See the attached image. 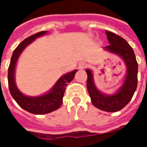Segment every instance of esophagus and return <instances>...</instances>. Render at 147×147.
Returning a JSON list of instances; mask_svg holds the SVG:
<instances>
[{
  "instance_id": "obj_1",
  "label": "esophagus",
  "mask_w": 147,
  "mask_h": 147,
  "mask_svg": "<svg viewBox=\"0 0 147 147\" xmlns=\"http://www.w3.org/2000/svg\"><path fill=\"white\" fill-rule=\"evenodd\" d=\"M86 66H87V64H86V63H85L84 61H81V62H80L79 64H78V68H79L80 70H83L84 68H86Z\"/></svg>"
}]
</instances>
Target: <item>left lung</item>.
<instances>
[{
  "label": "left lung",
  "instance_id": "1",
  "mask_svg": "<svg viewBox=\"0 0 147 147\" xmlns=\"http://www.w3.org/2000/svg\"><path fill=\"white\" fill-rule=\"evenodd\" d=\"M109 45L104 49L119 56L126 65V75L122 85L113 94L100 91L94 83L93 71L86 69L87 74L86 86L92 104L101 110L114 113L125 107L132 98L138 83V63L132 48L124 40L116 34L105 31Z\"/></svg>",
  "mask_w": 147,
  "mask_h": 147
}]
</instances>
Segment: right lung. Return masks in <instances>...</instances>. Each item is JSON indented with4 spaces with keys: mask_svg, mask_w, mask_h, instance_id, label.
I'll return each mask as SVG.
<instances>
[{
    "mask_svg": "<svg viewBox=\"0 0 147 147\" xmlns=\"http://www.w3.org/2000/svg\"><path fill=\"white\" fill-rule=\"evenodd\" d=\"M47 33H48L47 30H44L24 39L13 52L10 64L8 67V87L11 95L21 108L30 113L37 114V115L49 113L53 111L57 110L61 107L63 102V97H64L65 88L67 83H70L73 80L75 75L77 72V70L76 69L68 73L63 75L56 82L51 89L42 95L35 96V97L25 95L18 89L16 83V77H15L16 67L18 59L27 45L32 43L37 38L43 36Z\"/></svg>",
    "mask_w": 147,
    "mask_h": 147,
    "instance_id": "add662e5",
    "label": "right lung"
}]
</instances>
